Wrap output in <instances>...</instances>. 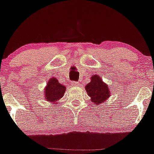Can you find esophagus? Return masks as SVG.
Listing matches in <instances>:
<instances>
[{
	"label": "esophagus",
	"instance_id": "obj_1",
	"mask_svg": "<svg viewBox=\"0 0 154 154\" xmlns=\"http://www.w3.org/2000/svg\"><path fill=\"white\" fill-rule=\"evenodd\" d=\"M72 85V86H77L79 85V82H75V81H72V82H71Z\"/></svg>",
	"mask_w": 154,
	"mask_h": 154
}]
</instances>
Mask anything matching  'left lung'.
Returning a JSON list of instances; mask_svg holds the SVG:
<instances>
[{
	"label": "left lung",
	"mask_w": 154,
	"mask_h": 154,
	"mask_svg": "<svg viewBox=\"0 0 154 154\" xmlns=\"http://www.w3.org/2000/svg\"><path fill=\"white\" fill-rule=\"evenodd\" d=\"M91 79V82L85 86L86 91L91 98L92 102L98 105L109 98L110 91L98 75H93Z\"/></svg>",
	"instance_id": "8db88e82"
}]
</instances>
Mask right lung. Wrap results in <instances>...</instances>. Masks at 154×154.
<instances>
[{"label": "right lung", "mask_w": 154, "mask_h": 154, "mask_svg": "<svg viewBox=\"0 0 154 154\" xmlns=\"http://www.w3.org/2000/svg\"><path fill=\"white\" fill-rule=\"evenodd\" d=\"M66 91L65 86L61 85L55 77H53L49 80L45 90V95L47 100L52 102H56L64 95Z\"/></svg>", "instance_id": "right-lung-1"}]
</instances>
